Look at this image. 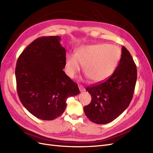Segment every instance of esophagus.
Returning <instances> with one entry per match:
<instances>
[{"label":"esophagus","mask_w":153,"mask_h":153,"mask_svg":"<svg viewBox=\"0 0 153 153\" xmlns=\"http://www.w3.org/2000/svg\"><path fill=\"white\" fill-rule=\"evenodd\" d=\"M78 87H79V89H80V92H83V91H84L85 89H84V87H82V85H78Z\"/></svg>","instance_id":"esophagus-1"}]
</instances>
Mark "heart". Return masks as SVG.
<instances>
[{"mask_svg":"<svg viewBox=\"0 0 153 153\" xmlns=\"http://www.w3.org/2000/svg\"><path fill=\"white\" fill-rule=\"evenodd\" d=\"M121 56V50L117 46L106 43L84 45L76 50L75 54L67 55L65 70L73 78L84 65L87 77L94 82H102L113 75Z\"/></svg>","mask_w":153,"mask_h":153,"instance_id":"b5f03b06","label":"heart"}]
</instances>
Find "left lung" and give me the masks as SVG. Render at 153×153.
Listing matches in <instances>:
<instances>
[{
    "mask_svg": "<svg viewBox=\"0 0 153 153\" xmlns=\"http://www.w3.org/2000/svg\"><path fill=\"white\" fill-rule=\"evenodd\" d=\"M121 57L113 75L107 80L87 87L91 102L84 107L86 116L98 124H107L126 110L133 98L137 67L130 53L122 47Z\"/></svg>",
    "mask_w": 153,
    "mask_h": 153,
    "instance_id": "obj_1",
    "label": "left lung"
}]
</instances>
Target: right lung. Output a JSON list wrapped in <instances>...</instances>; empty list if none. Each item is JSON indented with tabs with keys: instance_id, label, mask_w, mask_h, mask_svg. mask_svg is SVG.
I'll return each instance as SVG.
<instances>
[{
	"instance_id": "obj_1",
	"label": "right lung",
	"mask_w": 153,
	"mask_h": 153,
	"mask_svg": "<svg viewBox=\"0 0 153 153\" xmlns=\"http://www.w3.org/2000/svg\"><path fill=\"white\" fill-rule=\"evenodd\" d=\"M59 36L41 37L27 47L15 69L18 96L24 107L39 119L61 115L69 97L80 93L78 85L63 71L66 50Z\"/></svg>"
}]
</instances>
